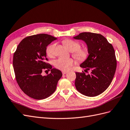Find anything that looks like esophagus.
<instances>
[{
  "mask_svg": "<svg viewBox=\"0 0 130 130\" xmlns=\"http://www.w3.org/2000/svg\"><path fill=\"white\" fill-rule=\"evenodd\" d=\"M67 73V72L66 71H62V74H63V75L66 74Z\"/></svg>",
  "mask_w": 130,
  "mask_h": 130,
  "instance_id": "obj_1",
  "label": "esophagus"
}]
</instances>
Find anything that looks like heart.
<instances>
[{
    "instance_id": "1",
    "label": "heart",
    "mask_w": 130,
    "mask_h": 130,
    "mask_svg": "<svg viewBox=\"0 0 130 130\" xmlns=\"http://www.w3.org/2000/svg\"><path fill=\"white\" fill-rule=\"evenodd\" d=\"M63 43L68 50L73 52V55L78 61H84L87 58L89 52L87 48H80V44L78 42L70 39L64 40ZM55 44H53L49 45L46 49L47 55L49 57L55 56ZM74 61L72 58H59L54 61V66L56 68L62 70H67L74 64Z\"/></svg>"
}]
</instances>
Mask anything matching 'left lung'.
<instances>
[{
	"label": "left lung",
	"mask_w": 130,
	"mask_h": 130,
	"mask_svg": "<svg viewBox=\"0 0 130 130\" xmlns=\"http://www.w3.org/2000/svg\"><path fill=\"white\" fill-rule=\"evenodd\" d=\"M73 38L85 42L89 52L87 58L80 66L86 70H92L88 75L75 73V87L84 95L96 96L109 87L115 75L117 67L115 50L100 34L85 32Z\"/></svg>",
	"instance_id": "8db88e82"
}]
</instances>
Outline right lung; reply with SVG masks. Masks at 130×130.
Returning a JSON list of instances; mask_svg holds the SVG:
<instances>
[{"label":"right lung","mask_w":130,"mask_h":130,"mask_svg":"<svg viewBox=\"0 0 130 130\" xmlns=\"http://www.w3.org/2000/svg\"><path fill=\"white\" fill-rule=\"evenodd\" d=\"M57 38L41 34L27 37L20 42L13 55V67L19 87L27 95L37 100L50 96L55 91L62 72L46 63V47ZM51 69L42 76L43 70Z\"/></svg>","instance_id":"right-lung-1"}]
</instances>
